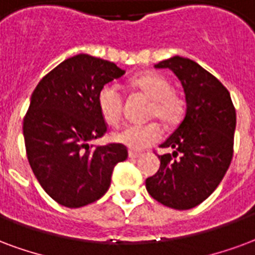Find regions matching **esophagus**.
<instances>
[{
  "label": "esophagus",
  "instance_id": "esophagus-1",
  "mask_svg": "<svg viewBox=\"0 0 255 255\" xmlns=\"http://www.w3.org/2000/svg\"><path fill=\"white\" fill-rule=\"evenodd\" d=\"M128 156H129V158H132V159H135V158H139V156H140V152L129 150V151H128Z\"/></svg>",
  "mask_w": 255,
  "mask_h": 255
}]
</instances>
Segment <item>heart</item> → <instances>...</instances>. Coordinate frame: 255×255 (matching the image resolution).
<instances>
[{"label": "heart", "mask_w": 255, "mask_h": 255, "mask_svg": "<svg viewBox=\"0 0 255 255\" xmlns=\"http://www.w3.org/2000/svg\"><path fill=\"white\" fill-rule=\"evenodd\" d=\"M131 85L151 100L148 109L150 118H158L166 126H174L185 112V101L180 94L171 90V84L163 75L146 73L132 78ZM97 105L104 120L111 126L122 122L123 97L113 85H105L97 96ZM162 136V128L155 122L126 126L112 132V140L132 150H142L156 143Z\"/></svg>", "instance_id": "heart-1"}]
</instances>
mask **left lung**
Listing matches in <instances>:
<instances>
[{"label":"left lung","instance_id":"8db88e82","mask_svg":"<svg viewBox=\"0 0 255 255\" xmlns=\"http://www.w3.org/2000/svg\"><path fill=\"white\" fill-rule=\"evenodd\" d=\"M155 69H169L177 75L186 112L161 144L173 148V154L158 156L159 170L147 178L146 189L169 208H195L212 195L231 163L237 113L228 90L195 60L175 55Z\"/></svg>","mask_w":255,"mask_h":255}]
</instances>
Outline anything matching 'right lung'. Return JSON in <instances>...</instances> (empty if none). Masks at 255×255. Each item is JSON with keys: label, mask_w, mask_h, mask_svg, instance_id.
<instances>
[{"label": "right lung", "mask_w": 255, "mask_h": 255, "mask_svg": "<svg viewBox=\"0 0 255 255\" xmlns=\"http://www.w3.org/2000/svg\"><path fill=\"white\" fill-rule=\"evenodd\" d=\"M124 73L113 62L80 54L51 70L32 93L22 123L28 162L60 205L80 208L101 199L113 167L127 159L123 144H89L107 132L99 92Z\"/></svg>", "instance_id": "right-lung-1"}]
</instances>
